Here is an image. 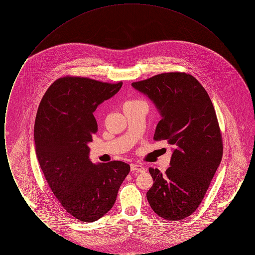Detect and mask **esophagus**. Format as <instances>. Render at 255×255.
<instances>
[{
    "label": "esophagus",
    "mask_w": 255,
    "mask_h": 255,
    "mask_svg": "<svg viewBox=\"0 0 255 255\" xmlns=\"http://www.w3.org/2000/svg\"><path fill=\"white\" fill-rule=\"evenodd\" d=\"M131 170L132 171H137V172H144L145 168L140 165V164H135V163H132L131 164Z\"/></svg>",
    "instance_id": "esophagus-1"
}]
</instances>
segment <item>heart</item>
I'll return each instance as SVG.
<instances>
[{
    "label": "heart",
    "mask_w": 255,
    "mask_h": 255,
    "mask_svg": "<svg viewBox=\"0 0 255 255\" xmlns=\"http://www.w3.org/2000/svg\"><path fill=\"white\" fill-rule=\"evenodd\" d=\"M140 100H129V101H126L125 103H133V102H138Z\"/></svg>",
    "instance_id": "obj_1"
}]
</instances>
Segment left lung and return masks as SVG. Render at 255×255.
<instances>
[{
    "instance_id": "1",
    "label": "left lung",
    "mask_w": 255,
    "mask_h": 255,
    "mask_svg": "<svg viewBox=\"0 0 255 255\" xmlns=\"http://www.w3.org/2000/svg\"><path fill=\"white\" fill-rule=\"evenodd\" d=\"M161 115L154 139L173 146L170 167L162 174L149 168L154 180L146 197L159 217L179 221L202 203L223 157V138L206 89L189 73H159L133 82Z\"/></svg>"
}]
</instances>
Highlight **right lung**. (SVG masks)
<instances>
[{
    "label": "right lung",
    "mask_w": 255,
    "mask_h": 255,
    "mask_svg": "<svg viewBox=\"0 0 255 255\" xmlns=\"http://www.w3.org/2000/svg\"><path fill=\"white\" fill-rule=\"evenodd\" d=\"M122 82L64 76L42 98L34 125L40 167L61 207L73 218L94 222L113 207L130 165L120 160L93 164L88 143L97 132L93 113Z\"/></svg>",
    "instance_id": "1"
}]
</instances>
